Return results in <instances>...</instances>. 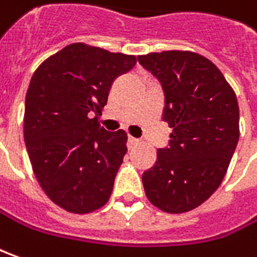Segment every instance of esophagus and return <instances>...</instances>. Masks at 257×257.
Returning <instances> with one entry per match:
<instances>
[{"instance_id": "obj_1", "label": "esophagus", "mask_w": 257, "mask_h": 257, "mask_svg": "<svg viewBox=\"0 0 257 257\" xmlns=\"http://www.w3.org/2000/svg\"><path fill=\"white\" fill-rule=\"evenodd\" d=\"M138 144H139V139H137V138H134V137L128 138V148H129V149H131V148H135Z\"/></svg>"}]
</instances>
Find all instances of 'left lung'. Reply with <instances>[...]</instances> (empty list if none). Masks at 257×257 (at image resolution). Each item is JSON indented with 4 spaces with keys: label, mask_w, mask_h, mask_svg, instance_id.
<instances>
[{
    "label": "left lung",
    "mask_w": 257,
    "mask_h": 257,
    "mask_svg": "<svg viewBox=\"0 0 257 257\" xmlns=\"http://www.w3.org/2000/svg\"><path fill=\"white\" fill-rule=\"evenodd\" d=\"M165 92L169 146L142 175L149 202L168 213L198 208L219 188L239 141V105L219 68L196 52L139 55Z\"/></svg>",
    "instance_id": "8db88e82"
}]
</instances>
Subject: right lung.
I'll return each instance as SVG.
<instances>
[{
    "label": "right lung",
    "mask_w": 257,
    "mask_h": 257,
    "mask_svg": "<svg viewBox=\"0 0 257 257\" xmlns=\"http://www.w3.org/2000/svg\"><path fill=\"white\" fill-rule=\"evenodd\" d=\"M135 64V55L75 42L32 75L24 141L42 190L71 213L93 212L111 198L128 135L122 129L108 132L98 120L112 82Z\"/></svg>",
    "instance_id": "obj_1"
}]
</instances>
